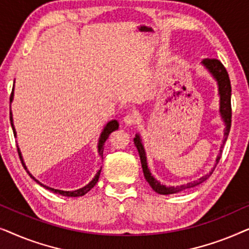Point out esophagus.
Returning a JSON list of instances; mask_svg holds the SVG:
<instances>
[{"mask_svg": "<svg viewBox=\"0 0 249 249\" xmlns=\"http://www.w3.org/2000/svg\"><path fill=\"white\" fill-rule=\"evenodd\" d=\"M138 120H139V117H138V114H136V113H129L124 118V124H127V125L136 124L138 122Z\"/></svg>", "mask_w": 249, "mask_h": 249, "instance_id": "1", "label": "esophagus"}]
</instances>
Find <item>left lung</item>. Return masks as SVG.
Instances as JSON below:
<instances>
[{
	"label": "left lung",
	"mask_w": 249,
	"mask_h": 249,
	"mask_svg": "<svg viewBox=\"0 0 249 249\" xmlns=\"http://www.w3.org/2000/svg\"><path fill=\"white\" fill-rule=\"evenodd\" d=\"M202 63L205 66L206 69L212 73V76L215 78L217 81V85H219L220 113H221V117L223 119V121L226 122V130H224V141H223V145H224V142H226L230 132L231 114H232V111H231V84L229 79V74H228L227 69L224 68L223 64L221 63L217 59H205L203 60ZM134 142L136 147L138 149L139 158H141V162H142V172H144L146 181L149 183V186L152 187L154 192H156L158 194H161V195H170V194H176V193L181 192V190L193 188V187L199 185V183H202L205 181V180L209 179L210 176L213 173L214 169H215L216 164L220 161L221 154H222V148H223L222 146V147H221L220 154L217 155L216 158L215 166H214L213 170L210 173H207V175L202 177V178H199L198 180H196V181L187 183V185L177 186V187H166L164 185H161V183H160L155 178H153L151 172H149V170L147 168V162H146V154H145L144 146H142V141L138 135H136V137L134 138Z\"/></svg>",
	"instance_id": "8db88e82"
}]
</instances>
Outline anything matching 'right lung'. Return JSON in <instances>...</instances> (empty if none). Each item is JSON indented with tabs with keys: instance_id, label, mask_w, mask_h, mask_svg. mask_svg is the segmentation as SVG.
I'll return each instance as SVG.
<instances>
[{
	"instance_id": "right-lung-1",
	"label": "right lung",
	"mask_w": 249,
	"mask_h": 249,
	"mask_svg": "<svg viewBox=\"0 0 249 249\" xmlns=\"http://www.w3.org/2000/svg\"><path fill=\"white\" fill-rule=\"evenodd\" d=\"M12 98H13V88H12V91H11V96H10V102H12ZM10 120H11V125H12V130H13V135H15V137H16V130H15V127H13V122H12V113L11 112H10ZM119 128V124H118V121L117 120H112V121H110L108 122V124L105 125V128H104V130L102 131V134H101V137H100V141H98V153H100V156H102V158H103V149H104V142H107V139L108 138V136H110V134L112 131H114V130H117V129ZM18 149V154H19V158H20V161H21V163H22V165H23V168H25V170L27 171V173H28V175L30 176V178H33L34 180H35V181L37 182V183H39L40 186H43V187H45L46 189H49L50 192H52V193H55V194H60V195H62V196H68V197H79V196H84L85 194H87L88 192H89V190L93 188V187L96 185L97 183V181H98V178H100V173H101V170H98V172L96 173V176L94 177V179L91 180V181L88 183L87 186H85V187H83V188H80V189H77V190H73V192H64V190H59V189H54V188H50V187H47V186H44L43 183H40L38 180L37 179H35L34 178V177L30 175V172L28 171V170H27V168H26V165H25V163H23V160H22V156H21V153H20V149L19 148H17Z\"/></svg>"
}]
</instances>
